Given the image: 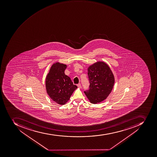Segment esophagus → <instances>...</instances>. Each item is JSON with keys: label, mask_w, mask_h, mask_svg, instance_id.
I'll list each match as a JSON object with an SVG mask.
<instances>
[{"label": "esophagus", "mask_w": 157, "mask_h": 157, "mask_svg": "<svg viewBox=\"0 0 157 157\" xmlns=\"http://www.w3.org/2000/svg\"><path fill=\"white\" fill-rule=\"evenodd\" d=\"M77 86H78V88H81V85L80 84H78L77 85Z\"/></svg>", "instance_id": "34e87169"}]
</instances>
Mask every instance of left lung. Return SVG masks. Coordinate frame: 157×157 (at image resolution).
<instances>
[{"label": "left lung", "mask_w": 157, "mask_h": 157, "mask_svg": "<svg viewBox=\"0 0 157 157\" xmlns=\"http://www.w3.org/2000/svg\"><path fill=\"white\" fill-rule=\"evenodd\" d=\"M88 71L90 86L89 90L84 93L91 103H99L111 93L114 85V75L109 66L103 61L90 66Z\"/></svg>", "instance_id": "8db88e82"}]
</instances>
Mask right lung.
<instances>
[{
	"mask_svg": "<svg viewBox=\"0 0 157 157\" xmlns=\"http://www.w3.org/2000/svg\"><path fill=\"white\" fill-rule=\"evenodd\" d=\"M67 64L56 62L50 67L46 76V92L53 101L60 105L68 101L77 86L73 85L71 79L64 73Z\"/></svg>",
	"mask_w": 157,
	"mask_h": 157,
	"instance_id": "right-lung-1",
	"label": "right lung"
}]
</instances>
